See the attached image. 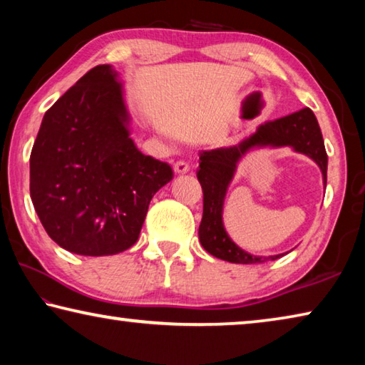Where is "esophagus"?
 <instances>
[{"mask_svg": "<svg viewBox=\"0 0 365 365\" xmlns=\"http://www.w3.org/2000/svg\"><path fill=\"white\" fill-rule=\"evenodd\" d=\"M174 170H175V174H187V172L190 170V165H188V163H185V160H177V163L174 164Z\"/></svg>", "mask_w": 365, "mask_h": 365, "instance_id": "esophagus-1", "label": "esophagus"}]
</instances>
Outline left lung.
<instances>
[{
	"label": "left lung",
	"instance_id": "1",
	"mask_svg": "<svg viewBox=\"0 0 365 365\" xmlns=\"http://www.w3.org/2000/svg\"><path fill=\"white\" fill-rule=\"evenodd\" d=\"M282 148L292 146L296 153H302L316 163L327 185V151L316 115L304 108L280 119L269 120L257 127L256 133L243 140L237 146L217 148L200 153V169L196 172L202 188V219L200 224V242L209 255L233 264H257L275 261L283 255L269 257L252 256L232 242L225 232L222 212L225 195L237 165L252 148Z\"/></svg>",
	"mask_w": 365,
	"mask_h": 365
}]
</instances>
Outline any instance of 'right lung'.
I'll use <instances>...</instances> for the list:
<instances>
[{
    "label": "right lung",
    "mask_w": 365,
    "mask_h": 365,
    "mask_svg": "<svg viewBox=\"0 0 365 365\" xmlns=\"http://www.w3.org/2000/svg\"><path fill=\"white\" fill-rule=\"evenodd\" d=\"M96 66L49 108L30 154V197L61 248L110 256L130 248L151 197L174 178L128 130L122 83Z\"/></svg>",
    "instance_id": "1"
}]
</instances>
